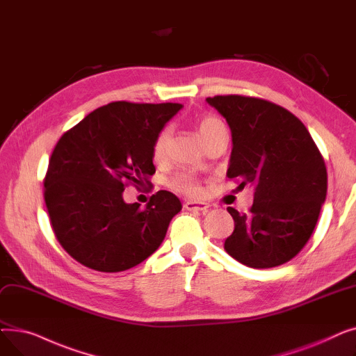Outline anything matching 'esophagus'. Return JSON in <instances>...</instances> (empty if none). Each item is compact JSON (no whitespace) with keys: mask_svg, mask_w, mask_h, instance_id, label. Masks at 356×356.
I'll return each instance as SVG.
<instances>
[{"mask_svg":"<svg viewBox=\"0 0 356 356\" xmlns=\"http://www.w3.org/2000/svg\"><path fill=\"white\" fill-rule=\"evenodd\" d=\"M208 208H209V204L204 202H193V200L184 202V209L191 211V212H207Z\"/></svg>","mask_w":356,"mask_h":356,"instance_id":"1","label":"esophagus"}]
</instances>
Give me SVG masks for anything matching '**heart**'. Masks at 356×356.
<instances>
[{"label": "heart", "instance_id": "b5f03b06", "mask_svg": "<svg viewBox=\"0 0 356 356\" xmlns=\"http://www.w3.org/2000/svg\"><path fill=\"white\" fill-rule=\"evenodd\" d=\"M219 129H225V127H223V122L220 120L215 117H204L197 121V131L203 141H207ZM168 138H170V129L168 128L161 129L156 136L152 147V154L156 161H161L164 159ZM168 186H170L175 192L188 195V196H195L200 191L196 176L191 173H177L170 179V181H168Z\"/></svg>", "mask_w": 356, "mask_h": 356}]
</instances>
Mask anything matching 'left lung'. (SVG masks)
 I'll use <instances>...</instances> for the list:
<instances>
[{
  "label": "left lung",
  "instance_id": "1",
  "mask_svg": "<svg viewBox=\"0 0 356 356\" xmlns=\"http://www.w3.org/2000/svg\"><path fill=\"white\" fill-rule=\"evenodd\" d=\"M232 134L227 176L254 186L248 213L228 212L235 228L225 251L251 268L282 266L303 250L326 199L325 160L305 124L270 101L216 95L207 98Z\"/></svg>",
  "mask_w": 356,
  "mask_h": 356
}]
</instances>
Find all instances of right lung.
<instances>
[{
	"instance_id": "obj_1",
	"label": "right lung",
	"mask_w": 356,
	"mask_h": 356,
	"mask_svg": "<svg viewBox=\"0 0 356 356\" xmlns=\"http://www.w3.org/2000/svg\"><path fill=\"white\" fill-rule=\"evenodd\" d=\"M180 104L104 105L60 137L49 160L44 202L63 250L82 266L120 273L152 255L180 212L177 196L159 191L144 209L125 203L128 184L149 186L152 147Z\"/></svg>"
}]
</instances>
